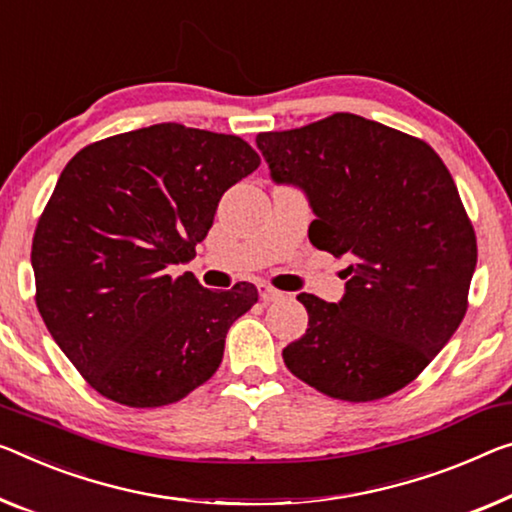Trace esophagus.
I'll use <instances>...</instances> for the list:
<instances>
[{
  "mask_svg": "<svg viewBox=\"0 0 512 512\" xmlns=\"http://www.w3.org/2000/svg\"><path fill=\"white\" fill-rule=\"evenodd\" d=\"M258 295H261V300H263L265 304H270V302H281L283 297H286V293H281V290L272 288L270 283H258Z\"/></svg>",
  "mask_w": 512,
  "mask_h": 512,
  "instance_id": "34e87169",
  "label": "esophagus"
}]
</instances>
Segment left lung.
<instances>
[{
	"label": "left lung",
	"mask_w": 512,
	"mask_h": 512,
	"mask_svg": "<svg viewBox=\"0 0 512 512\" xmlns=\"http://www.w3.org/2000/svg\"><path fill=\"white\" fill-rule=\"evenodd\" d=\"M256 146L274 183L309 199L311 245L350 263L336 304L297 295L309 327L283 348L290 373L350 403L403 389L460 327L476 270L474 226L444 162L357 114L261 132Z\"/></svg>",
	"instance_id": "1"
}]
</instances>
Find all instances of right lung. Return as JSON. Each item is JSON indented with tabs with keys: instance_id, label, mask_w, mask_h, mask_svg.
<instances>
[{
	"instance_id": "obj_1",
	"label": "right lung",
	"mask_w": 512,
	"mask_h": 512,
	"mask_svg": "<svg viewBox=\"0 0 512 512\" xmlns=\"http://www.w3.org/2000/svg\"><path fill=\"white\" fill-rule=\"evenodd\" d=\"M235 135L157 123L82 148L38 219L31 267L47 332L114 403L162 407L217 371L251 283L203 288L190 263L217 203L258 169Z\"/></svg>"
}]
</instances>
